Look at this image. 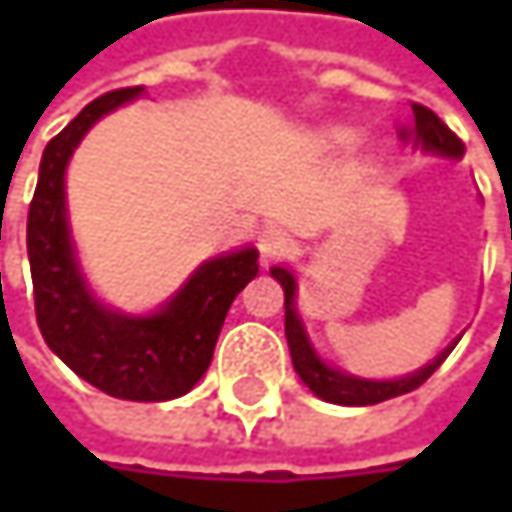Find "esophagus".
I'll return each mask as SVG.
<instances>
[{"mask_svg": "<svg viewBox=\"0 0 512 512\" xmlns=\"http://www.w3.org/2000/svg\"><path fill=\"white\" fill-rule=\"evenodd\" d=\"M257 249L263 260H275L278 255H284L290 249V234L278 225H266L260 234H257Z\"/></svg>", "mask_w": 512, "mask_h": 512, "instance_id": "esophagus-1", "label": "esophagus"}]
</instances>
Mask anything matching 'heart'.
<instances>
[{
  "instance_id": "1",
  "label": "heart",
  "mask_w": 512,
  "mask_h": 512,
  "mask_svg": "<svg viewBox=\"0 0 512 512\" xmlns=\"http://www.w3.org/2000/svg\"><path fill=\"white\" fill-rule=\"evenodd\" d=\"M329 142H332L335 148H347V145H350V133H347V130H335V133H329Z\"/></svg>"
}]
</instances>
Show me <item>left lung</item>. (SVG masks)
Returning <instances> with one entry per match:
<instances>
[{"mask_svg": "<svg viewBox=\"0 0 512 512\" xmlns=\"http://www.w3.org/2000/svg\"><path fill=\"white\" fill-rule=\"evenodd\" d=\"M412 127H397L400 139L403 142H412L415 148L427 151L433 156H445V159H462L465 154V145L460 139L442 124V118L436 112H430L427 106L421 103H412ZM269 275L284 287V335H287V347H290V358H293V367L299 373V379L326 403H338V406H373V403H382V400H391V397H400V394H409L415 391L418 385H424L445 358L451 356V350L457 347L460 338H454L439 356L433 361H427L424 367L406 373V376H397V379H364L356 373H347L335 364H329L326 358L320 356L305 332V323H302V314L296 308V275L290 266H272Z\"/></svg>", "mask_w": 512, "mask_h": 512, "instance_id": "left-lung-1", "label": "left lung"}]
</instances>
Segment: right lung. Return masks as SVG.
<instances>
[{
    "mask_svg": "<svg viewBox=\"0 0 512 512\" xmlns=\"http://www.w3.org/2000/svg\"><path fill=\"white\" fill-rule=\"evenodd\" d=\"M142 94L139 85L91 100L47 145L26 249L38 326L52 353L112 397L162 403L183 397L207 373L231 302L257 275V249L243 246L204 260L151 314H127L94 296L70 234L64 174L85 133Z\"/></svg>",
    "mask_w": 512,
    "mask_h": 512,
    "instance_id": "obj_1",
    "label": "right lung"
}]
</instances>
